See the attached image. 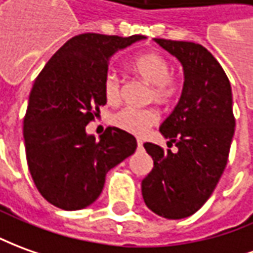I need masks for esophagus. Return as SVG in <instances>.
I'll use <instances>...</instances> for the list:
<instances>
[{
    "instance_id": "1",
    "label": "esophagus",
    "mask_w": 253,
    "mask_h": 253,
    "mask_svg": "<svg viewBox=\"0 0 253 253\" xmlns=\"http://www.w3.org/2000/svg\"><path fill=\"white\" fill-rule=\"evenodd\" d=\"M142 146H143V142L140 139H137V149H142Z\"/></svg>"
}]
</instances>
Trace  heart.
<instances>
[{
	"mask_svg": "<svg viewBox=\"0 0 253 253\" xmlns=\"http://www.w3.org/2000/svg\"><path fill=\"white\" fill-rule=\"evenodd\" d=\"M133 73L151 86L150 99L158 103H169L177 90L176 81L170 77L172 64L160 53H146L136 57L130 64ZM103 95L109 104H116L121 97V81L116 73L109 71L103 80ZM158 121V114L153 109L125 107L113 117V124L120 129L143 135Z\"/></svg>",
	"mask_w": 253,
	"mask_h": 253,
	"instance_id": "heart-1",
	"label": "heart"
}]
</instances>
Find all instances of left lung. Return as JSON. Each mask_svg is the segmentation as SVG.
Wrapping results in <instances>:
<instances>
[{"label": "left lung", "mask_w": 253, "mask_h": 253, "mask_svg": "<svg viewBox=\"0 0 253 253\" xmlns=\"http://www.w3.org/2000/svg\"><path fill=\"white\" fill-rule=\"evenodd\" d=\"M183 67L182 95L160 132L176 153L146 142L153 169L142 180L147 208L167 219L187 217L207 203L229 158L234 135L231 86L222 66L203 45L154 38Z\"/></svg>", "instance_id": "obj_1"}]
</instances>
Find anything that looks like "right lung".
Masks as SVG:
<instances>
[{"instance_id": "add662e5", "label": "right lung", "mask_w": 253, "mask_h": 253, "mask_svg": "<svg viewBox=\"0 0 253 253\" xmlns=\"http://www.w3.org/2000/svg\"><path fill=\"white\" fill-rule=\"evenodd\" d=\"M146 40L86 33L73 37L37 77L24 117L29 170L41 196L57 208L89 207L111 168L135 153L136 139L109 126L99 139L86 125L106 104L103 80L118 50Z\"/></svg>"}]
</instances>
